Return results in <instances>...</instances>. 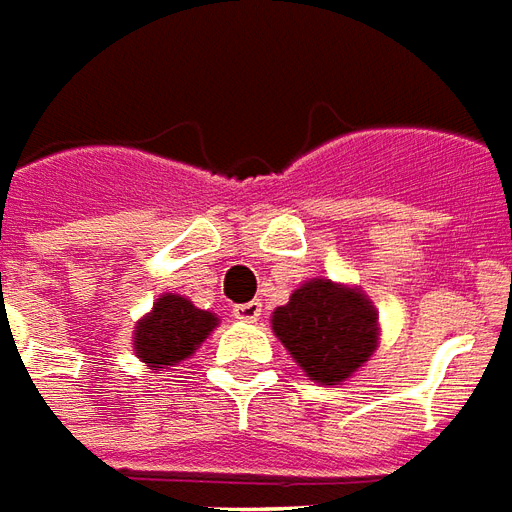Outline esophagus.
Returning <instances> with one entry per match:
<instances>
[{"label": "esophagus", "instance_id": "34e87169", "mask_svg": "<svg viewBox=\"0 0 512 512\" xmlns=\"http://www.w3.org/2000/svg\"><path fill=\"white\" fill-rule=\"evenodd\" d=\"M260 314H263V304H257V301H249V304H241L233 309V317L241 320V323H257Z\"/></svg>", "mask_w": 512, "mask_h": 512}]
</instances>
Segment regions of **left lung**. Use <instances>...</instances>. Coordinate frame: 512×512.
<instances>
[{
    "mask_svg": "<svg viewBox=\"0 0 512 512\" xmlns=\"http://www.w3.org/2000/svg\"><path fill=\"white\" fill-rule=\"evenodd\" d=\"M276 339L285 344L309 380L342 385L372 361L380 344V314L361 287L314 276L295 287L271 314Z\"/></svg>",
    "mask_w": 512,
    "mask_h": 512,
    "instance_id": "left-lung-1",
    "label": "left lung"
}]
</instances>
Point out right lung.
<instances>
[{
	"instance_id": "1",
	"label": "right lung",
	"mask_w": 512,
	"mask_h": 512,
	"mask_svg": "<svg viewBox=\"0 0 512 512\" xmlns=\"http://www.w3.org/2000/svg\"><path fill=\"white\" fill-rule=\"evenodd\" d=\"M217 325L219 317L214 312L198 309L179 293H165L135 323L132 350L151 372L162 374L195 355Z\"/></svg>"
}]
</instances>
